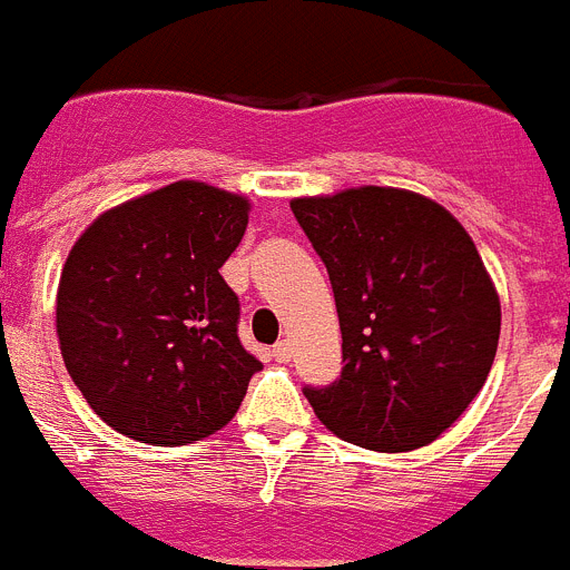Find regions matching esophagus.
Instances as JSON below:
<instances>
[{"label": "esophagus", "mask_w": 570, "mask_h": 570, "mask_svg": "<svg viewBox=\"0 0 570 570\" xmlns=\"http://www.w3.org/2000/svg\"><path fill=\"white\" fill-rule=\"evenodd\" d=\"M271 356H274L276 362H291V356H294V347H291L288 340H279L274 347H271Z\"/></svg>", "instance_id": "esophagus-1"}]
</instances>
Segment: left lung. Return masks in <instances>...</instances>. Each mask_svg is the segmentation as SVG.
<instances>
[{
	"mask_svg": "<svg viewBox=\"0 0 570 570\" xmlns=\"http://www.w3.org/2000/svg\"><path fill=\"white\" fill-rule=\"evenodd\" d=\"M325 262L342 331L340 380L302 387L316 416L371 451H414L485 385L500 296L468 230L428 196L347 188L291 199Z\"/></svg>",
	"mask_w": 570,
	"mask_h": 570,
	"instance_id": "left-lung-1",
	"label": "left lung"
}]
</instances>
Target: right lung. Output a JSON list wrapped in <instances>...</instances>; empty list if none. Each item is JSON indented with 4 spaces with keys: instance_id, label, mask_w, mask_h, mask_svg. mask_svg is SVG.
<instances>
[{
    "instance_id": "obj_1",
    "label": "right lung",
    "mask_w": 570,
    "mask_h": 570,
    "mask_svg": "<svg viewBox=\"0 0 570 570\" xmlns=\"http://www.w3.org/2000/svg\"><path fill=\"white\" fill-rule=\"evenodd\" d=\"M248 199L165 185L105 210L59 276L57 334L70 380L114 431L188 445L228 425L262 367L242 347L239 296L219 268Z\"/></svg>"
}]
</instances>
